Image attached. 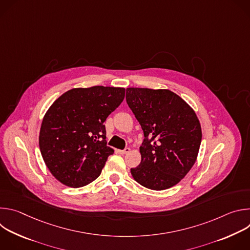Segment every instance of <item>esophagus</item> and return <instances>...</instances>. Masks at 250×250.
I'll use <instances>...</instances> for the list:
<instances>
[{
	"label": "esophagus",
	"instance_id": "34e87169",
	"mask_svg": "<svg viewBox=\"0 0 250 250\" xmlns=\"http://www.w3.org/2000/svg\"><path fill=\"white\" fill-rule=\"evenodd\" d=\"M130 151V148L129 147H125L124 150H119V152L121 153V154H126V153H128Z\"/></svg>",
	"mask_w": 250,
	"mask_h": 250
}]
</instances>
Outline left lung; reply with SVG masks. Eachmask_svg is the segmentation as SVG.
<instances>
[{"label":"left lung","mask_w":250,"mask_h":250,"mask_svg":"<svg viewBox=\"0 0 250 250\" xmlns=\"http://www.w3.org/2000/svg\"><path fill=\"white\" fill-rule=\"evenodd\" d=\"M125 99L146 136L133 179L154 191L175 186L198 157L202 128L195 111L167 89L127 88Z\"/></svg>","instance_id":"left-lung-1"}]
</instances>
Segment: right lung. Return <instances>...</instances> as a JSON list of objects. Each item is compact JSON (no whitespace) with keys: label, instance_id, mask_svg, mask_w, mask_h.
<instances>
[{"label":"right lung","instance_id":"1","mask_svg":"<svg viewBox=\"0 0 250 250\" xmlns=\"http://www.w3.org/2000/svg\"><path fill=\"white\" fill-rule=\"evenodd\" d=\"M125 89L73 88L45 113L40 149L50 173L71 188L86 186L100 176L114 149L106 146L104 121L124 101Z\"/></svg>","mask_w":250,"mask_h":250}]
</instances>
